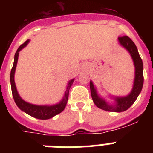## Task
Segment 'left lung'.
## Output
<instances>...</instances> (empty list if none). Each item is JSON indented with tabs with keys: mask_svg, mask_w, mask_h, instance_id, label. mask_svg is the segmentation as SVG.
Returning a JSON list of instances; mask_svg holds the SVG:
<instances>
[{
	"mask_svg": "<svg viewBox=\"0 0 153 153\" xmlns=\"http://www.w3.org/2000/svg\"><path fill=\"white\" fill-rule=\"evenodd\" d=\"M119 43L123 48H125L129 53L135 67V77L133 86L130 93L124 97H116V96H109L114 100L113 103H109L106 100L100 97L97 93L95 85L93 84V81L90 80V87L91 92V97L93 102L98 108L106 111L120 113L126 111L129 109L132 104L136 100L138 96L141 93L143 86V60L140 57L137 47L129 36H124L118 37Z\"/></svg>",
	"mask_w": 153,
	"mask_h": 153,
	"instance_id": "8db88e82",
	"label": "left lung"
}]
</instances>
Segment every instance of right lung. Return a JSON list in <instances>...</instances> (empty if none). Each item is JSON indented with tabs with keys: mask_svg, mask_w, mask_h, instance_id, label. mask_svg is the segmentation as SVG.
Segmentation results:
<instances>
[{
	"mask_svg": "<svg viewBox=\"0 0 153 153\" xmlns=\"http://www.w3.org/2000/svg\"><path fill=\"white\" fill-rule=\"evenodd\" d=\"M29 42L30 40H27V41L24 42V44H21L18 47V49L16 51L15 55H14V60H13V67H12L11 71H10V76L12 94H13V100L15 101V103L17 104V106H18L19 109L22 110L23 112L26 113L27 114L30 115L31 117H34V118L39 119V120H48V119L52 118V117H55L56 115L60 113L65 109L67 100H68L69 90H70V88L72 86L75 79H72L69 81L67 85V88H66L64 95H63L61 100L58 103L54 104V105H35V104L30 103V102L24 100L20 97L18 92H17L15 82H14V74H15L16 67H17V60H18L19 52L23 48L26 47Z\"/></svg>",
	"mask_w": 153,
	"mask_h": 153,
	"instance_id": "right-lung-1",
	"label": "right lung"
}]
</instances>
